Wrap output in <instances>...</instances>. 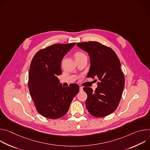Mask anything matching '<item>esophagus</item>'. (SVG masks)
Listing matches in <instances>:
<instances>
[{
  "label": "esophagus",
  "mask_w": 150,
  "mask_h": 150,
  "mask_svg": "<svg viewBox=\"0 0 150 150\" xmlns=\"http://www.w3.org/2000/svg\"><path fill=\"white\" fill-rule=\"evenodd\" d=\"M79 91H83V87H79Z\"/></svg>",
  "instance_id": "1"
}]
</instances>
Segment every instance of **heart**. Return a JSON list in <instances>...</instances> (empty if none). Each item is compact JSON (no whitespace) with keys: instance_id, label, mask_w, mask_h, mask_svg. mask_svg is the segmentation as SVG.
Returning <instances> with one entry per match:
<instances>
[{"instance_id":"b5f03b06","label":"heart","mask_w":150,"mask_h":150,"mask_svg":"<svg viewBox=\"0 0 150 150\" xmlns=\"http://www.w3.org/2000/svg\"><path fill=\"white\" fill-rule=\"evenodd\" d=\"M85 54L82 53V52H78L75 53V58H78V57H82V56H85Z\"/></svg>"}]
</instances>
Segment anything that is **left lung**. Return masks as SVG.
<instances>
[{"label": "left lung", "instance_id": "left-lung-1", "mask_svg": "<svg viewBox=\"0 0 150 150\" xmlns=\"http://www.w3.org/2000/svg\"><path fill=\"white\" fill-rule=\"evenodd\" d=\"M76 45L90 56L91 66L87 78L97 77L99 80L94 91L90 87L83 88L87 94L86 108L95 117L108 116L117 109L125 87L119 59L110 47L97 41L78 42Z\"/></svg>", "mask_w": 150, "mask_h": 150}]
</instances>
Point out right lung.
<instances>
[{
	"label": "right lung",
	"instance_id": "1",
	"mask_svg": "<svg viewBox=\"0 0 150 150\" xmlns=\"http://www.w3.org/2000/svg\"><path fill=\"white\" fill-rule=\"evenodd\" d=\"M54 44L38 51L31 62L28 88L37 111L45 117L56 119L68 112L78 93L76 83L63 87L58 75L62 74L61 61L75 45Z\"/></svg>",
	"mask_w": 150,
	"mask_h": 150
}]
</instances>
